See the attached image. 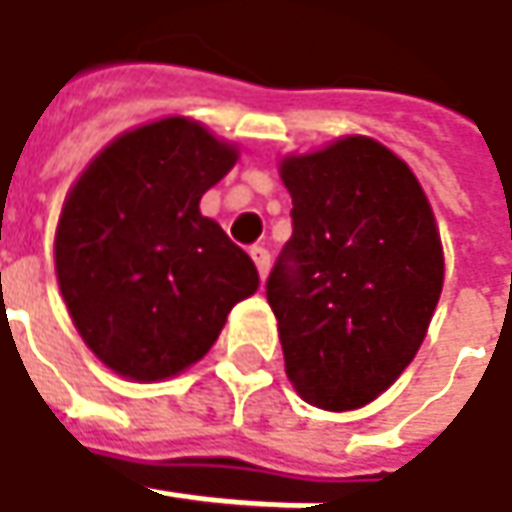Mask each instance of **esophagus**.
Masks as SVG:
<instances>
[{
	"label": "esophagus",
	"instance_id": "esophagus-1",
	"mask_svg": "<svg viewBox=\"0 0 512 512\" xmlns=\"http://www.w3.org/2000/svg\"><path fill=\"white\" fill-rule=\"evenodd\" d=\"M249 255H252V260H255V266H257V272H260V277H266V274H269V266H272V255H269V252H266L263 246H255V249H252Z\"/></svg>",
	"mask_w": 512,
	"mask_h": 512
}]
</instances>
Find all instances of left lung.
Instances as JSON below:
<instances>
[{"label":"left lung","instance_id":"obj_1","mask_svg":"<svg viewBox=\"0 0 512 512\" xmlns=\"http://www.w3.org/2000/svg\"><path fill=\"white\" fill-rule=\"evenodd\" d=\"M291 238L266 280L286 374L326 411L377 399L414 360L442 294L433 209L408 164L348 135L280 161Z\"/></svg>","mask_w":512,"mask_h":512}]
</instances>
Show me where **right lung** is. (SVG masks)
<instances>
[{"instance_id":"right-lung-1","label":"right lung","mask_w":512,"mask_h":512,"mask_svg":"<svg viewBox=\"0 0 512 512\" xmlns=\"http://www.w3.org/2000/svg\"><path fill=\"white\" fill-rule=\"evenodd\" d=\"M235 161L232 144L172 115L118 135L70 189L56 277L81 340L115 374H181L257 291L252 257L201 215Z\"/></svg>"}]
</instances>
